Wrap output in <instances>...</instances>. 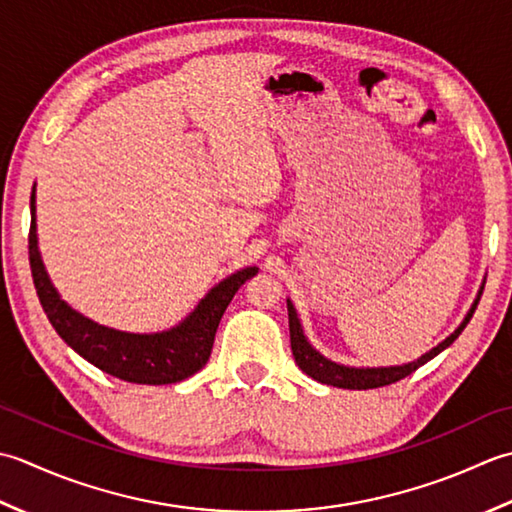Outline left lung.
<instances>
[{
    "instance_id": "left-lung-1",
    "label": "left lung",
    "mask_w": 512,
    "mask_h": 512,
    "mask_svg": "<svg viewBox=\"0 0 512 512\" xmlns=\"http://www.w3.org/2000/svg\"><path fill=\"white\" fill-rule=\"evenodd\" d=\"M482 291L484 287L479 289V294L473 302L471 311H468L466 318L462 320V325L457 327L451 336H448L444 342L437 344L429 353H424L422 358H417L415 362L409 364H400V367H367V369H358V367H344V364L338 362H331L329 358L322 356L318 353L311 344L307 342L305 333H302L300 327V320L294 305H291V300H287V311H289V338H291V353H294L296 364L300 367V371H305L309 378H314L322 384H329V387H338V389H358V391H367V389H378V387H387V384L398 382L406 375H411L415 369H420L422 364H426L429 360H433L437 353H442L446 347H451V344L457 340V336L464 331V327L468 325V320L473 318L475 309H477V302L482 298Z\"/></svg>"
}]
</instances>
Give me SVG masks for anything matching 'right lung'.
<instances>
[{
  "label": "right lung",
  "mask_w": 512,
  "mask_h": 512,
  "mask_svg": "<svg viewBox=\"0 0 512 512\" xmlns=\"http://www.w3.org/2000/svg\"><path fill=\"white\" fill-rule=\"evenodd\" d=\"M28 256L33 283L50 325L68 347L97 369L134 384H172L190 378L205 367L214 347V336L225 309L245 280L258 267H245L212 287L198 307L179 325L161 333H128L97 325L59 298L41 263L37 247L35 187L30 194Z\"/></svg>",
  "instance_id": "1"
}]
</instances>
